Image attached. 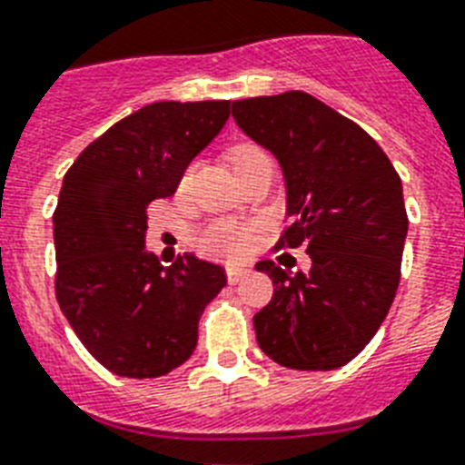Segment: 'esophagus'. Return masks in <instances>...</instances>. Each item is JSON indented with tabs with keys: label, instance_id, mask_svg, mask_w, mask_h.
Wrapping results in <instances>:
<instances>
[{
	"label": "esophagus",
	"instance_id": "esophagus-1",
	"mask_svg": "<svg viewBox=\"0 0 465 465\" xmlns=\"http://www.w3.org/2000/svg\"><path fill=\"white\" fill-rule=\"evenodd\" d=\"M246 268H226V280H229V284H239L246 277Z\"/></svg>",
	"mask_w": 465,
	"mask_h": 465
}]
</instances>
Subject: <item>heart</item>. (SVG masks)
<instances>
[{
	"label": "heart",
	"instance_id": "heart-1",
	"mask_svg": "<svg viewBox=\"0 0 465 465\" xmlns=\"http://www.w3.org/2000/svg\"><path fill=\"white\" fill-rule=\"evenodd\" d=\"M262 156H268L258 144H251V142H243V144H236V147L229 152V159H232V166L236 168V173L246 171L251 163H255ZM193 171L195 168L188 166L181 175V190H188L190 181H193ZM251 241H253V233L248 232L246 226L232 224V222H217V224L207 226L200 239H197V246L200 251H204L212 258H224V261H236L241 255H246V251L251 248Z\"/></svg>",
	"mask_w": 465,
	"mask_h": 465
}]
</instances>
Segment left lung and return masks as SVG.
Masks as SVG:
<instances>
[{
	"label": "left lung",
	"instance_id": "8db88e82",
	"mask_svg": "<svg viewBox=\"0 0 465 465\" xmlns=\"http://www.w3.org/2000/svg\"><path fill=\"white\" fill-rule=\"evenodd\" d=\"M243 133L277 156L292 222L280 246H306L309 272L272 261V299L253 316L270 360L299 371L345 367L389 313L403 261L408 214L401 175L383 149L304 91L233 101Z\"/></svg>",
	"mask_w": 465,
	"mask_h": 465
}]
</instances>
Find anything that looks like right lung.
I'll use <instances>...</instances> for the list:
<instances>
[{"label":"right lung","mask_w":465,"mask_h":465,"mask_svg":"<svg viewBox=\"0 0 465 465\" xmlns=\"http://www.w3.org/2000/svg\"><path fill=\"white\" fill-rule=\"evenodd\" d=\"M232 101L140 108L84 149L53 214L54 294L96 361L127 379H156L188 360L224 268L178 255L163 268L144 248L147 207L173 195L188 163L229 118Z\"/></svg>","instance_id":"right-lung-1"}]
</instances>
